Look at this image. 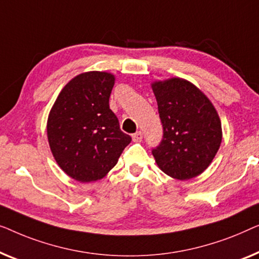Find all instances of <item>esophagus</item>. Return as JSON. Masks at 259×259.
<instances>
[{
  "mask_svg": "<svg viewBox=\"0 0 259 259\" xmlns=\"http://www.w3.org/2000/svg\"><path fill=\"white\" fill-rule=\"evenodd\" d=\"M142 138H143V134H142L141 131H137V133H135L133 135V141L134 142H141Z\"/></svg>",
  "mask_w": 259,
  "mask_h": 259,
  "instance_id": "34e87169",
  "label": "esophagus"
}]
</instances>
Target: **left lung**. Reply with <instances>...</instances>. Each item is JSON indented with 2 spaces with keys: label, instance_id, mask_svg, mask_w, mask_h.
<instances>
[{
  "label": "left lung",
  "instance_id": "8db88e82",
  "mask_svg": "<svg viewBox=\"0 0 259 259\" xmlns=\"http://www.w3.org/2000/svg\"><path fill=\"white\" fill-rule=\"evenodd\" d=\"M163 125V140L152 150L159 169L178 181L201 175L222 143L218 112L202 90L184 78L151 83Z\"/></svg>",
  "mask_w": 259,
  "mask_h": 259
}]
</instances>
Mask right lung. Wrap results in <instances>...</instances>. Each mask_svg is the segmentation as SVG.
I'll return each mask as SVG.
<instances>
[{"mask_svg":"<svg viewBox=\"0 0 259 259\" xmlns=\"http://www.w3.org/2000/svg\"><path fill=\"white\" fill-rule=\"evenodd\" d=\"M115 76L82 72L58 94L49 112L47 136L56 163L81 183L102 180L131 142L109 107Z\"/></svg>","mask_w":259,"mask_h":259,"instance_id":"obj_1","label":"right lung"}]
</instances>
